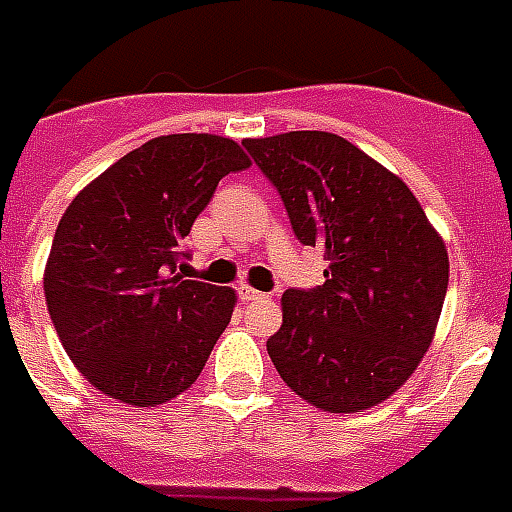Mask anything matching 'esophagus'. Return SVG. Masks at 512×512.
<instances>
[{"label": "esophagus", "mask_w": 512, "mask_h": 512, "mask_svg": "<svg viewBox=\"0 0 512 512\" xmlns=\"http://www.w3.org/2000/svg\"><path fill=\"white\" fill-rule=\"evenodd\" d=\"M237 292H239V300H245V303H250V300H262L264 297L259 289H253V286L248 284H239Z\"/></svg>", "instance_id": "obj_1"}]
</instances>
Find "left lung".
Masks as SVG:
<instances>
[{
    "mask_svg": "<svg viewBox=\"0 0 512 512\" xmlns=\"http://www.w3.org/2000/svg\"><path fill=\"white\" fill-rule=\"evenodd\" d=\"M295 237L325 250V284L286 289L267 353L303 400L331 413L378 405L433 342L449 256L405 181L331 132L242 143Z\"/></svg>",
    "mask_w": 512,
    "mask_h": 512,
    "instance_id": "left-lung-1",
    "label": "left lung"
}]
</instances>
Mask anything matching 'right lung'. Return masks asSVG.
Segmentation results:
<instances>
[{
	"instance_id": "add662e5",
	"label": "right lung",
	"mask_w": 512,
	"mask_h": 512,
	"mask_svg": "<svg viewBox=\"0 0 512 512\" xmlns=\"http://www.w3.org/2000/svg\"><path fill=\"white\" fill-rule=\"evenodd\" d=\"M250 165L217 134H165L129 151L65 209L43 273L65 353L112 400L154 408L190 389L237 297L176 264L217 181Z\"/></svg>"
}]
</instances>
